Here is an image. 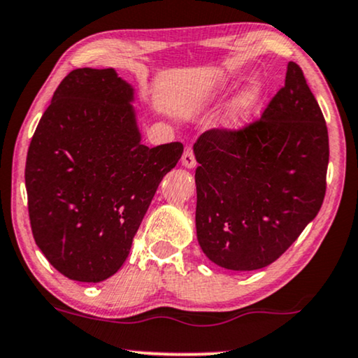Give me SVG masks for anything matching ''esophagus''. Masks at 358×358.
<instances>
[{
    "label": "esophagus",
    "instance_id": "esophagus-1",
    "mask_svg": "<svg viewBox=\"0 0 358 358\" xmlns=\"http://www.w3.org/2000/svg\"><path fill=\"white\" fill-rule=\"evenodd\" d=\"M181 165H183V167H186V169H193L194 165H196L194 154H193V150H191L189 148L185 149L183 157H181Z\"/></svg>",
    "mask_w": 358,
    "mask_h": 358
}]
</instances>
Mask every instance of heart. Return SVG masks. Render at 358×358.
<instances>
[{
    "label": "heart",
    "mask_w": 358,
    "mask_h": 358,
    "mask_svg": "<svg viewBox=\"0 0 358 358\" xmlns=\"http://www.w3.org/2000/svg\"><path fill=\"white\" fill-rule=\"evenodd\" d=\"M227 85V80H222L220 84H215L209 90H206L201 97V102H213L215 97L222 92ZM261 95H263V85L258 80H250L243 89L240 90V94L231 100L227 117H225V124L230 129H240L245 124L250 123L251 117H253L256 107L259 105Z\"/></svg>",
    "instance_id": "b5f03b06"
}]
</instances>
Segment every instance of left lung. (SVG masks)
Returning <instances> with one entry per match:
<instances>
[{
    "label": "left lung",
    "instance_id": "obj_1",
    "mask_svg": "<svg viewBox=\"0 0 358 358\" xmlns=\"http://www.w3.org/2000/svg\"><path fill=\"white\" fill-rule=\"evenodd\" d=\"M196 235L230 271L274 263L320 213L329 162L328 128L300 66L263 117L240 131L209 129L194 143Z\"/></svg>",
    "mask_w": 358,
    "mask_h": 358
}]
</instances>
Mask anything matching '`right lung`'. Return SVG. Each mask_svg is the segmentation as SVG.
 Instances as JSON below:
<instances>
[{"label":"right lung","mask_w":358,"mask_h":358,"mask_svg":"<svg viewBox=\"0 0 358 358\" xmlns=\"http://www.w3.org/2000/svg\"><path fill=\"white\" fill-rule=\"evenodd\" d=\"M134 100L113 68L74 69L30 141V227L71 280L102 282L122 268L159 183L183 154L181 143H141Z\"/></svg>","instance_id":"1"}]
</instances>
